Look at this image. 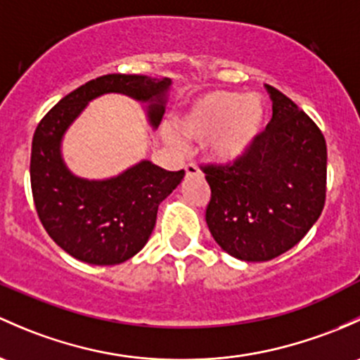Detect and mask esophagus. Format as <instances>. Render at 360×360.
I'll use <instances>...</instances> for the list:
<instances>
[{"mask_svg": "<svg viewBox=\"0 0 360 360\" xmlns=\"http://www.w3.org/2000/svg\"><path fill=\"white\" fill-rule=\"evenodd\" d=\"M186 174H188V176H200L202 172H200V169L196 167L195 164H188L186 165Z\"/></svg>", "mask_w": 360, "mask_h": 360, "instance_id": "34e87169", "label": "esophagus"}]
</instances>
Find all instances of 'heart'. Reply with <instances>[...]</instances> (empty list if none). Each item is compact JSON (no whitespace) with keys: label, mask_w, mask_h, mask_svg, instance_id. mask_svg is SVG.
<instances>
[{"label":"heart","mask_w":360,"mask_h":360,"mask_svg":"<svg viewBox=\"0 0 360 360\" xmlns=\"http://www.w3.org/2000/svg\"><path fill=\"white\" fill-rule=\"evenodd\" d=\"M267 127V107L260 96H247L234 91H210L195 98L177 120L184 138L203 141L210 160L236 164L259 145ZM165 139L179 145L181 136L165 127Z\"/></svg>","instance_id":"heart-1"}]
</instances>
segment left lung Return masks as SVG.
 I'll return each mask as SVG.
<instances>
[{
	"mask_svg": "<svg viewBox=\"0 0 360 360\" xmlns=\"http://www.w3.org/2000/svg\"><path fill=\"white\" fill-rule=\"evenodd\" d=\"M272 119L243 160L205 165V221L217 245L245 262L288 252L316 224L326 200L323 132L288 96L266 84Z\"/></svg>",
	"mask_w": 360,
	"mask_h": 360,
	"instance_id": "obj_1",
	"label": "left lung"
}]
</instances>
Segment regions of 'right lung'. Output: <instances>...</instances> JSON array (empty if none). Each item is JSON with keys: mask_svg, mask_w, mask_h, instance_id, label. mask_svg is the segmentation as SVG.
Here are the masks:
<instances>
[{"mask_svg": "<svg viewBox=\"0 0 360 360\" xmlns=\"http://www.w3.org/2000/svg\"><path fill=\"white\" fill-rule=\"evenodd\" d=\"M169 77L108 74L72 91L36 127L30 151V188L37 215L50 238L74 259L93 266H115L134 257L148 241L158 205L183 181L141 160L119 176L89 181L74 176L62 158V139L94 98L120 93L148 103V122L164 117Z\"/></svg>", "mask_w": 360, "mask_h": 360, "instance_id": "add662e5", "label": "right lung"}]
</instances>
